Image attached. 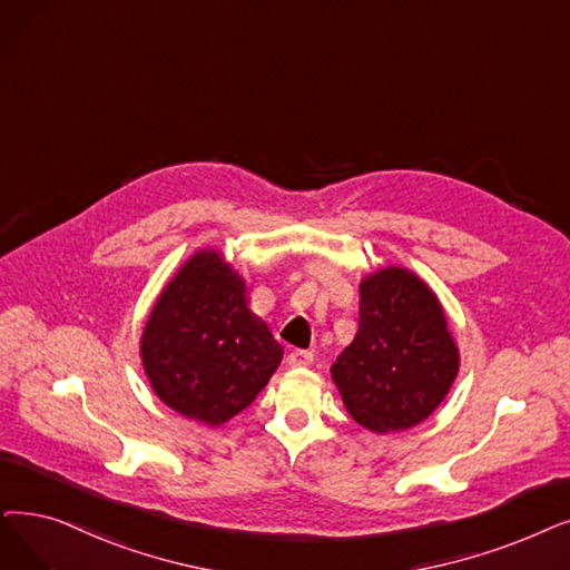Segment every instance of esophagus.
<instances>
[{
    "label": "esophagus",
    "instance_id": "34e87169",
    "mask_svg": "<svg viewBox=\"0 0 570 570\" xmlns=\"http://www.w3.org/2000/svg\"><path fill=\"white\" fill-rule=\"evenodd\" d=\"M312 361H314V356L309 352H303V350H293L288 354V365L291 367H307V365H312Z\"/></svg>",
    "mask_w": 570,
    "mask_h": 570
}]
</instances>
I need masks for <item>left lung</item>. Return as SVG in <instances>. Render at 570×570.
<instances>
[{
  "instance_id": "left-lung-1",
  "label": "left lung",
  "mask_w": 570,
  "mask_h": 570,
  "mask_svg": "<svg viewBox=\"0 0 570 570\" xmlns=\"http://www.w3.org/2000/svg\"><path fill=\"white\" fill-rule=\"evenodd\" d=\"M358 333L331 365L346 412L363 429L407 431L438 410L459 375V346L435 291L386 265L358 284Z\"/></svg>"
}]
</instances>
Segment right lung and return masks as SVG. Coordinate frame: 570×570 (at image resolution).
Here are the masks:
<instances>
[{
	"mask_svg": "<svg viewBox=\"0 0 570 570\" xmlns=\"http://www.w3.org/2000/svg\"><path fill=\"white\" fill-rule=\"evenodd\" d=\"M144 373L177 414L220 426L249 407L284 358L282 344L249 309V286L207 246L160 291L139 337Z\"/></svg>",
	"mask_w": 570,
	"mask_h": 570,
	"instance_id": "obj_1",
	"label": "right lung"
}]
</instances>
